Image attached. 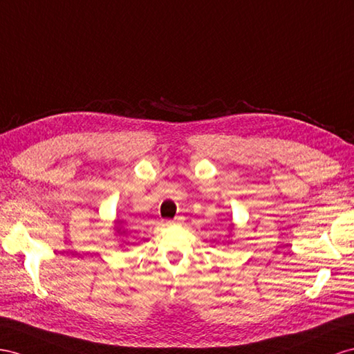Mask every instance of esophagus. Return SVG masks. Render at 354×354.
Masks as SVG:
<instances>
[{
  "label": "esophagus",
  "mask_w": 354,
  "mask_h": 354,
  "mask_svg": "<svg viewBox=\"0 0 354 354\" xmlns=\"http://www.w3.org/2000/svg\"><path fill=\"white\" fill-rule=\"evenodd\" d=\"M180 223H183V218H180V216H178V218L171 220V221H166L167 225H175V224H180Z\"/></svg>",
  "instance_id": "esophagus-1"
}]
</instances>
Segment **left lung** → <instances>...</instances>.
Returning <instances> with one entry per match:
<instances>
[{
	"label": "left lung",
	"instance_id": "left-lung-1",
	"mask_svg": "<svg viewBox=\"0 0 354 354\" xmlns=\"http://www.w3.org/2000/svg\"><path fill=\"white\" fill-rule=\"evenodd\" d=\"M233 232H234V224L232 223V224L229 225V233H227V236H232ZM229 242H230V241H229ZM229 242H227V243H229Z\"/></svg>",
	"mask_w": 354,
	"mask_h": 354
}]
</instances>
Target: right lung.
Here are the masks:
<instances>
[{
	"label": "right lung",
	"instance_id": "right-lung-1",
	"mask_svg": "<svg viewBox=\"0 0 354 354\" xmlns=\"http://www.w3.org/2000/svg\"><path fill=\"white\" fill-rule=\"evenodd\" d=\"M113 232L116 236L121 238V245L120 247H125L129 245V242H127V236H129V229H127V221L120 218L118 216L116 220H113Z\"/></svg>",
	"mask_w": 354,
	"mask_h": 354
}]
</instances>
